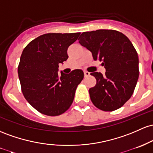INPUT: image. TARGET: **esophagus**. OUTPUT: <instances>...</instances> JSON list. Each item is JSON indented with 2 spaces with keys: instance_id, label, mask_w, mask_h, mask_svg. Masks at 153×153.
Masks as SVG:
<instances>
[{
  "instance_id": "obj_1",
  "label": "esophagus",
  "mask_w": 153,
  "mask_h": 153,
  "mask_svg": "<svg viewBox=\"0 0 153 153\" xmlns=\"http://www.w3.org/2000/svg\"><path fill=\"white\" fill-rule=\"evenodd\" d=\"M84 74H85V76H88L89 75H90V72L87 71H84Z\"/></svg>"
}]
</instances>
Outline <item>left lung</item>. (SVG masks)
I'll return each instance as SVG.
<instances>
[{"label": "left lung", "instance_id": "8db88e82", "mask_svg": "<svg viewBox=\"0 0 153 153\" xmlns=\"http://www.w3.org/2000/svg\"><path fill=\"white\" fill-rule=\"evenodd\" d=\"M79 42L91 51L95 61H102L105 74L93 72L95 87L89 90L91 101L103 111L120 108L130 99L139 78V58L126 35L113 30L82 33Z\"/></svg>", "mask_w": 153, "mask_h": 153}]
</instances>
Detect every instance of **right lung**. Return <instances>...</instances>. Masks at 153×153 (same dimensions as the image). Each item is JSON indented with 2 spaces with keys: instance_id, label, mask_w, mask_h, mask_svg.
<instances>
[{
  "instance_id": "add662e5",
  "label": "right lung",
  "mask_w": 153,
  "mask_h": 153,
  "mask_svg": "<svg viewBox=\"0 0 153 153\" xmlns=\"http://www.w3.org/2000/svg\"><path fill=\"white\" fill-rule=\"evenodd\" d=\"M80 32L48 33L39 36L22 52L18 74L24 97L41 114L56 116L69 108L77 86L84 78L82 70L58 74V64L68 58V48Z\"/></svg>"
}]
</instances>
